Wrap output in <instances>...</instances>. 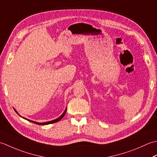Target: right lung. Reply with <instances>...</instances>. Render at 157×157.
Here are the masks:
<instances>
[{"instance_id":"add662e5","label":"right lung","mask_w":157,"mask_h":157,"mask_svg":"<svg viewBox=\"0 0 157 157\" xmlns=\"http://www.w3.org/2000/svg\"><path fill=\"white\" fill-rule=\"evenodd\" d=\"M14 110H15V111L17 113V114L19 115V113L17 112V111L16 110L14 109ZM66 111H67V108L65 109V111L63 112V114L59 117H58L57 119H54V120H52V121H47V122H44V123H39V122H36V121H32V120H29V119H26V118H24V117H23V119H26V120H28V121H31V122H32V123H36V124H38V125H48V124H51V123H56V122H58V121H59L60 120H61L63 117H64V115H65V113H66Z\"/></svg>"}]
</instances>
